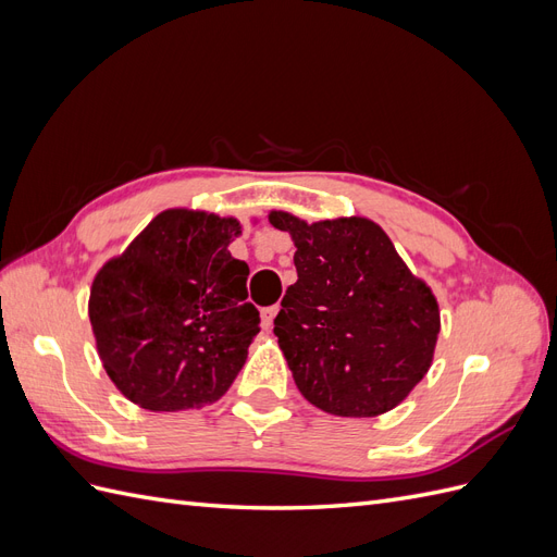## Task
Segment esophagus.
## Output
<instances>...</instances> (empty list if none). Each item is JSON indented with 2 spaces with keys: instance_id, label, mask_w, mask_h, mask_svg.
Returning <instances> with one entry per match:
<instances>
[{
  "instance_id": "obj_1",
  "label": "esophagus",
  "mask_w": 557,
  "mask_h": 557,
  "mask_svg": "<svg viewBox=\"0 0 557 557\" xmlns=\"http://www.w3.org/2000/svg\"><path fill=\"white\" fill-rule=\"evenodd\" d=\"M276 313H278V307H267V309H262V327H264V330H272Z\"/></svg>"
}]
</instances>
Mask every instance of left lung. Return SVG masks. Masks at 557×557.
Masks as SVG:
<instances>
[{
    "label": "left lung",
    "mask_w": 557,
    "mask_h": 557,
    "mask_svg": "<svg viewBox=\"0 0 557 557\" xmlns=\"http://www.w3.org/2000/svg\"><path fill=\"white\" fill-rule=\"evenodd\" d=\"M290 234L297 283L274 318L278 348L313 407L342 418L393 411L430 372L440 301L362 215L307 223L269 211Z\"/></svg>",
    "instance_id": "left-lung-1"
}]
</instances>
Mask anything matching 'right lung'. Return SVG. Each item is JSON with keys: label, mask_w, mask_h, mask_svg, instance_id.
<instances>
[{"label": "right lung", "mask_w": 557, "mask_h": 557, "mask_svg": "<svg viewBox=\"0 0 557 557\" xmlns=\"http://www.w3.org/2000/svg\"><path fill=\"white\" fill-rule=\"evenodd\" d=\"M232 215L166 209L107 260L90 285L99 360L132 404L188 411L221 399L260 332L246 301L248 264L230 244Z\"/></svg>", "instance_id": "right-lung-1"}]
</instances>
